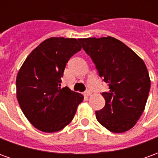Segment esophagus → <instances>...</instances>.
<instances>
[{
	"mask_svg": "<svg viewBox=\"0 0 158 158\" xmlns=\"http://www.w3.org/2000/svg\"><path fill=\"white\" fill-rule=\"evenodd\" d=\"M84 95H85V96H89L90 95H91V91L89 90V89H87L85 92L84 93Z\"/></svg>",
	"mask_w": 158,
	"mask_h": 158,
	"instance_id": "34e87169",
	"label": "esophagus"
}]
</instances>
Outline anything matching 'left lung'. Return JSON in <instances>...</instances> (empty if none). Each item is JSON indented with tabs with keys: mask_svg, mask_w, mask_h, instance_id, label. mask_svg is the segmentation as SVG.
I'll return each mask as SVG.
<instances>
[{
	"mask_svg": "<svg viewBox=\"0 0 158 158\" xmlns=\"http://www.w3.org/2000/svg\"><path fill=\"white\" fill-rule=\"evenodd\" d=\"M79 40L109 86L108 91L102 93L106 104L96 111L97 121L111 132L128 131L141 116L149 95L151 80L145 62L111 36Z\"/></svg>",
	"mask_w": 158,
	"mask_h": 158,
	"instance_id": "obj_1",
	"label": "left lung"
}]
</instances>
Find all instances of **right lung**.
Masks as SVG:
<instances>
[{"instance_id":"1","label":"right lung","mask_w":158,"mask_h":158,"mask_svg":"<svg viewBox=\"0 0 158 158\" xmlns=\"http://www.w3.org/2000/svg\"><path fill=\"white\" fill-rule=\"evenodd\" d=\"M81 48L74 38L52 37L33 50L19 71L16 87L19 106L40 131L63 129L84 100L81 94L60 87L67 62Z\"/></svg>"}]
</instances>
